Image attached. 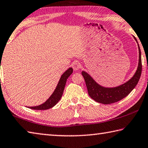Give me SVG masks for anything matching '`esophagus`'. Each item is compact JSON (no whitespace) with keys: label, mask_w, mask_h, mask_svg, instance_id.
<instances>
[{"label":"esophagus","mask_w":148,"mask_h":148,"mask_svg":"<svg viewBox=\"0 0 148 148\" xmlns=\"http://www.w3.org/2000/svg\"><path fill=\"white\" fill-rule=\"evenodd\" d=\"M80 67H81V65H80V64L79 63L75 62L72 64V68H73L74 71H77V70H79L80 69Z\"/></svg>","instance_id":"34e87169"}]
</instances>
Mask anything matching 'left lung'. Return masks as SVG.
Segmentation results:
<instances>
[{
    "instance_id": "left-lung-1",
    "label": "left lung",
    "mask_w": 148,
    "mask_h": 148,
    "mask_svg": "<svg viewBox=\"0 0 148 148\" xmlns=\"http://www.w3.org/2000/svg\"><path fill=\"white\" fill-rule=\"evenodd\" d=\"M133 37L138 43L136 39L134 36ZM138 47L139 51L138 65L135 74L129 81L120 86L111 88L102 87L96 83L88 73L82 71V74L84 77L88 95L91 98L98 103L103 104L113 103L122 100L133 90L137 85L142 73L141 52L138 44Z\"/></svg>"
}]
</instances>
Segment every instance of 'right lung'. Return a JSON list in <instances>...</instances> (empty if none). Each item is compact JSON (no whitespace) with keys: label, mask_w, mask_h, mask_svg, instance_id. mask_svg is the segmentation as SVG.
<instances>
[{"label":"right lung","mask_w":148,"mask_h":148,"mask_svg":"<svg viewBox=\"0 0 148 148\" xmlns=\"http://www.w3.org/2000/svg\"><path fill=\"white\" fill-rule=\"evenodd\" d=\"M72 72H73L72 68H69L61 75V78L58 82V84L57 87H56L55 90L53 91L52 95L50 96V98L45 103L37 106L28 107V108L34 110H47L50 108H52V107L56 106V103L60 100L61 98L62 97L64 88H65L66 82V79L72 74Z\"/></svg>","instance_id":"obj_1"}]
</instances>
